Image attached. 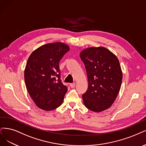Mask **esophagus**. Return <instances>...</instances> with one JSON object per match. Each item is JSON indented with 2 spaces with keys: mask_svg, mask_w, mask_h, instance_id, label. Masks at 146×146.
I'll return each mask as SVG.
<instances>
[{
  "mask_svg": "<svg viewBox=\"0 0 146 146\" xmlns=\"http://www.w3.org/2000/svg\"><path fill=\"white\" fill-rule=\"evenodd\" d=\"M75 85H76V84H75V83L70 84V87H71L72 88H74L75 87Z\"/></svg>",
  "mask_w": 146,
  "mask_h": 146,
  "instance_id": "1",
  "label": "esophagus"
}]
</instances>
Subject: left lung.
<instances>
[{"label":"left lung","mask_w":146,"mask_h":146,"mask_svg":"<svg viewBox=\"0 0 146 146\" xmlns=\"http://www.w3.org/2000/svg\"><path fill=\"white\" fill-rule=\"evenodd\" d=\"M87 70L88 87L82 95L85 106L100 112L111 106L119 93L123 73L114 53L104 47H92L80 52Z\"/></svg>","instance_id":"left-lung-1"}]
</instances>
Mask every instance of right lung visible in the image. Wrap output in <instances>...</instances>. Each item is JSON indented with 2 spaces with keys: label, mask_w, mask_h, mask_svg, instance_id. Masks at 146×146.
Returning a JSON list of instances; mask_svg holds the SVG:
<instances>
[{
  "label": "right lung",
  "mask_w": 146,
  "mask_h": 146,
  "mask_svg": "<svg viewBox=\"0 0 146 146\" xmlns=\"http://www.w3.org/2000/svg\"><path fill=\"white\" fill-rule=\"evenodd\" d=\"M69 50L61 42L48 43L32 52L28 59L26 87L35 105L42 110H53L62 103L68 89L60 79L59 62Z\"/></svg>",
  "instance_id": "right-lung-1"
}]
</instances>
